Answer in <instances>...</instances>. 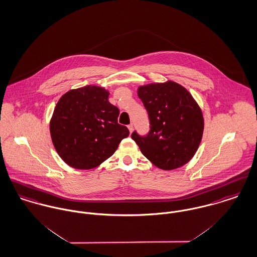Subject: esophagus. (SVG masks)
Returning a JSON list of instances; mask_svg holds the SVG:
<instances>
[{"label":"esophagus","mask_w":257,"mask_h":257,"mask_svg":"<svg viewBox=\"0 0 257 257\" xmlns=\"http://www.w3.org/2000/svg\"><path fill=\"white\" fill-rule=\"evenodd\" d=\"M127 128L130 130V133L132 134V133H133V131H134V124H133V123L128 124V125H127Z\"/></svg>","instance_id":"34e87169"}]
</instances>
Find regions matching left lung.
Returning <instances> with one entry per match:
<instances>
[{
    "mask_svg": "<svg viewBox=\"0 0 257 257\" xmlns=\"http://www.w3.org/2000/svg\"><path fill=\"white\" fill-rule=\"evenodd\" d=\"M138 94L150 123L146 136L137 132L132 135L141 153L167 171L187 164L195 154L204 128L202 112L195 100L174 81L140 86Z\"/></svg>",
    "mask_w": 257,
    "mask_h": 257,
    "instance_id": "obj_1",
    "label": "left lung"
}]
</instances>
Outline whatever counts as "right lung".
Segmentation results:
<instances>
[{
    "mask_svg": "<svg viewBox=\"0 0 257 257\" xmlns=\"http://www.w3.org/2000/svg\"><path fill=\"white\" fill-rule=\"evenodd\" d=\"M109 92L87 85L64 94L50 121L53 144L60 157L75 169H92L111 157L127 138L117 122L119 110L108 101Z\"/></svg>",
    "mask_w": 257,
    "mask_h": 257,
    "instance_id": "right-lung-1",
    "label": "right lung"
}]
</instances>
